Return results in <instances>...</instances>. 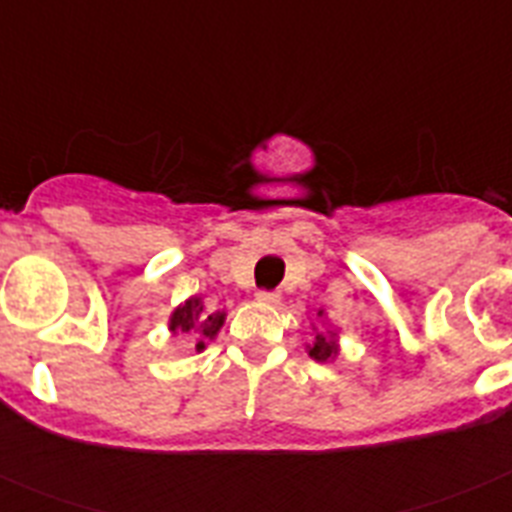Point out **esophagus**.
I'll list each match as a JSON object with an SVG mask.
<instances>
[{
  "label": "esophagus",
  "mask_w": 512,
  "mask_h": 512,
  "mask_svg": "<svg viewBox=\"0 0 512 512\" xmlns=\"http://www.w3.org/2000/svg\"><path fill=\"white\" fill-rule=\"evenodd\" d=\"M256 301L264 303V306H274V303H280V293H274V290H259V293H256Z\"/></svg>",
  "instance_id": "obj_1"
}]
</instances>
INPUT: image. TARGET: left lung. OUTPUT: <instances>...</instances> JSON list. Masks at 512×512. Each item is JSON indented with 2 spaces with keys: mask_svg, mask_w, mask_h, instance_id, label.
Here are the masks:
<instances>
[{
  "mask_svg": "<svg viewBox=\"0 0 512 512\" xmlns=\"http://www.w3.org/2000/svg\"><path fill=\"white\" fill-rule=\"evenodd\" d=\"M319 316H322V311H319ZM308 356L316 358V361H332V358L337 356V335H335V332H327V335L316 332L314 345H308Z\"/></svg>",
  "mask_w": 512,
  "mask_h": 512,
  "instance_id": "obj_1",
  "label": "left lung"
}]
</instances>
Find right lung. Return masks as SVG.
<instances>
[{
	"instance_id": "1",
	"label": "right lung",
	"mask_w": 512,
	"mask_h": 512,
	"mask_svg": "<svg viewBox=\"0 0 512 512\" xmlns=\"http://www.w3.org/2000/svg\"><path fill=\"white\" fill-rule=\"evenodd\" d=\"M225 316H227L225 311H214V314L204 311L201 298L193 295V298H188L183 306H177L175 311H172L170 329L175 332V335L177 332H196V335H201V340L196 342V350H204L206 340H214L219 329H222Z\"/></svg>"
}]
</instances>
